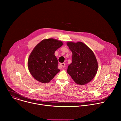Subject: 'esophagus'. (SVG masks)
<instances>
[{
	"instance_id": "1",
	"label": "esophagus",
	"mask_w": 121,
	"mask_h": 121,
	"mask_svg": "<svg viewBox=\"0 0 121 121\" xmlns=\"http://www.w3.org/2000/svg\"><path fill=\"white\" fill-rule=\"evenodd\" d=\"M60 65L61 67L64 68V67H65V63H60Z\"/></svg>"
}]
</instances>
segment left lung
I'll list each match as a JSON object with an SVG mask.
<instances>
[{
	"label": "left lung",
	"mask_w": 121,
	"mask_h": 121,
	"mask_svg": "<svg viewBox=\"0 0 121 121\" xmlns=\"http://www.w3.org/2000/svg\"><path fill=\"white\" fill-rule=\"evenodd\" d=\"M67 45L72 53V61L68 67V73L77 84L88 83L95 77L98 70L95 55L82 42H68Z\"/></svg>",
	"instance_id": "left-lung-1"
}]
</instances>
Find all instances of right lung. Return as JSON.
I'll return each instance as SVG.
<instances>
[{
  "mask_svg": "<svg viewBox=\"0 0 121 121\" xmlns=\"http://www.w3.org/2000/svg\"><path fill=\"white\" fill-rule=\"evenodd\" d=\"M62 45L61 41L48 39L42 40L34 48L29 56L28 66L36 80L42 83L49 82L60 71L54 53Z\"/></svg>",
  "mask_w": 121,
  "mask_h": 121,
  "instance_id": "obj_1",
  "label": "right lung"
}]
</instances>
